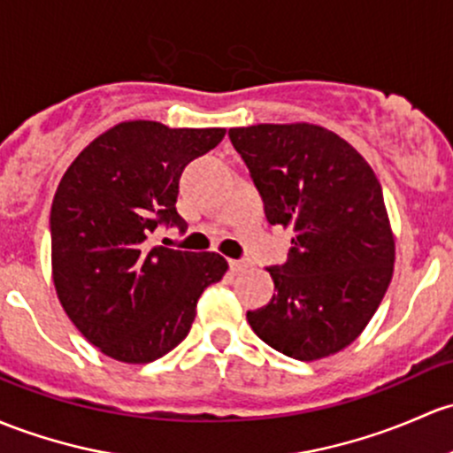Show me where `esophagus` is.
Instances as JSON below:
<instances>
[{
  "label": "esophagus",
  "instance_id": "esophagus-1",
  "mask_svg": "<svg viewBox=\"0 0 453 453\" xmlns=\"http://www.w3.org/2000/svg\"><path fill=\"white\" fill-rule=\"evenodd\" d=\"M230 269L234 271V273H241V271L247 269V263H242V260H230Z\"/></svg>",
  "mask_w": 453,
  "mask_h": 453
}]
</instances>
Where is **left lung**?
Instances as JSON below:
<instances>
[{
  "label": "left lung",
  "instance_id": "8db88e82",
  "mask_svg": "<svg viewBox=\"0 0 453 453\" xmlns=\"http://www.w3.org/2000/svg\"><path fill=\"white\" fill-rule=\"evenodd\" d=\"M230 141L266 221L295 234L288 263L269 269L278 295L247 321L280 354L327 358L358 339L393 278L382 187L349 142L314 123L232 127Z\"/></svg>",
  "mask_w": 453,
  "mask_h": 453
}]
</instances>
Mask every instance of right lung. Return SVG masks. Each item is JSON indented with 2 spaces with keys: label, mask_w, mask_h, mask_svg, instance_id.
<instances>
[{
  "label": "right lung",
  "mask_w": 453,
  "mask_h": 453,
  "mask_svg": "<svg viewBox=\"0 0 453 453\" xmlns=\"http://www.w3.org/2000/svg\"><path fill=\"white\" fill-rule=\"evenodd\" d=\"M226 127L121 121L69 165L51 203V280L80 334L119 363L145 365L187 339L199 295L227 260L214 251L154 247L175 211L184 166L217 147Z\"/></svg>",
  "instance_id": "1"
}]
</instances>
